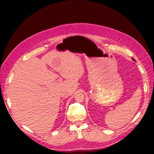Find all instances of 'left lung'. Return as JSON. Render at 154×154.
Returning a JSON list of instances; mask_svg holds the SVG:
<instances>
[{
  "label": "left lung",
  "instance_id": "8db88e82",
  "mask_svg": "<svg viewBox=\"0 0 154 154\" xmlns=\"http://www.w3.org/2000/svg\"><path fill=\"white\" fill-rule=\"evenodd\" d=\"M133 60H134V59H133Z\"/></svg>",
  "mask_w": 154,
  "mask_h": 154
}]
</instances>
